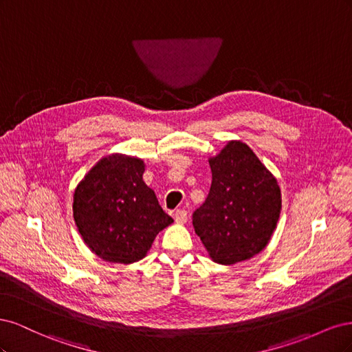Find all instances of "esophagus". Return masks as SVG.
I'll list each match as a JSON object with an SVG mask.
<instances>
[{
    "label": "esophagus",
    "instance_id": "obj_1",
    "mask_svg": "<svg viewBox=\"0 0 352 352\" xmlns=\"http://www.w3.org/2000/svg\"><path fill=\"white\" fill-rule=\"evenodd\" d=\"M188 212L186 210H176L175 211V221L176 223H186Z\"/></svg>",
    "mask_w": 352,
    "mask_h": 352
}]
</instances>
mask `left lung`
<instances>
[{
	"mask_svg": "<svg viewBox=\"0 0 352 352\" xmlns=\"http://www.w3.org/2000/svg\"><path fill=\"white\" fill-rule=\"evenodd\" d=\"M208 163L211 188L192 216L195 233L212 261L230 265L250 260L265 248L278 225V180L241 141H229Z\"/></svg>",
	"mask_w": 352,
	"mask_h": 352,
	"instance_id": "obj_1",
	"label": "left lung"
}]
</instances>
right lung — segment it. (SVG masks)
I'll return each mask as SVG.
<instances>
[{"label": "right lung", "instance_id": "right-lung-1", "mask_svg": "<svg viewBox=\"0 0 352 352\" xmlns=\"http://www.w3.org/2000/svg\"><path fill=\"white\" fill-rule=\"evenodd\" d=\"M144 160L124 154L102 157L73 194V219L83 242L104 261L142 260L173 219L142 180Z\"/></svg>", "mask_w": 352, "mask_h": 352}]
</instances>
